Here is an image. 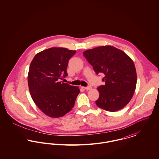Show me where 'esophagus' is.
<instances>
[{"label":"esophagus","instance_id":"1","mask_svg":"<svg viewBox=\"0 0 159 159\" xmlns=\"http://www.w3.org/2000/svg\"><path fill=\"white\" fill-rule=\"evenodd\" d=\"M83 88L85 89V90H90L92 89V87L91 86H88V87H83Z\"/></svg>","mask_w":159,"mask_h":159}]
</instances>
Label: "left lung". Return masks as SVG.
<instances>
[{"label":"left lung","instance_id":"8db88e82","mask_svg":"<svg viewBox=\"0 0 159 159\" xmlns=\"http://www.w3.org/2000/svg\"><path fill=\"white\" fill-rule=\"evenodd\" d=\"M84 56L97 75H105V85L98 87L99 98L96 105L106 111L114 112L125 107L136 89V71L132 59L113 46H102L88 49Z\"/></svg>","mask_w":159,"mask_h":159}]
</instances>
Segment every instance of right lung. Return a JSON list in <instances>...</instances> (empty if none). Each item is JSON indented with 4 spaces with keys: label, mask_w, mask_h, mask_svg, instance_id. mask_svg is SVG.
Wrapping results in <instances>:
<instances>
[{
    "label": "right lung",
    "mask_w": 159,
    "mask_h": 159,
    "mask_svg": "<svg viewBox=\"0 0 159 159\" xmlns=\"http://www.w3.org/2000/svg\"><path fill=\"white\" fill-rule=\"evenodd\" d=\"M76 52L51 48L37 53L30 63L27 81L31 97L49 117H60L70 111L80 93L78 86L59 81L67 76L68 61Z\"/></svg>",
    "instance_id": "obj_1"
}]
</instances>
